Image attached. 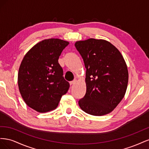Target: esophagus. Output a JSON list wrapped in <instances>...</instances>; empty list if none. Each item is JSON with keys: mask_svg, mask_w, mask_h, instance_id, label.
<instances>
[{"mask_svg": "<svg viewBox=\"0 0 149 149\" xmlns=\"http://www.w3.org/2000/svg\"><path fill=\"white\" fill-rule=\"evenodd\" d=\"M76 79H73V81H70V85L74 84L76 83Z\"/></svg>", "mask_w": 149, "mask_h": 149, "instance_id": "34e87169", "label": "esophagus"}]
</instances>
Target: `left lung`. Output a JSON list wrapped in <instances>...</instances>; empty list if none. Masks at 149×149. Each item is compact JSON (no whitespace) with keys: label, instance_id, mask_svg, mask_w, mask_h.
<instances>
[{"label":"left lung","instance_id":"obj_1","mask_svg":"<svg viewBox=\"0 0 149 149\" xmlns=\"http://www.w3.org/2000/svg\"><path fill=\"white\" fill-rule=\"evenodd\" d=\"M76 49L86 68V92L78 101L83 111L103 116L114 109L123 100L128 84V70L120 52L104 40L76 42Z\"/></svg>","mask_w":149,"mask_h":149}]
</instances>
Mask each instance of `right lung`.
Listing matches in <instances>:
<instances>
[{
  "instance_id": "obj_1",
  "label": "right lung",
  "mask_w": 149,
  "mask_h": 149,
  "mask_svg": "<svg viewBox=\"0 0 149 149\" xmlns=\"http://www.w3.org/2000/svg\"><path fill=\"white\" fill-rule=\"evenodd\" d=\"M69 44L50 38L36 44L26 53L18 74V84L26 105L39 112L56 108L70 88L58 63L62 51Z\"/></svg>"
}]
</instances>
